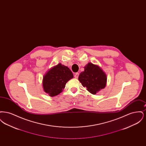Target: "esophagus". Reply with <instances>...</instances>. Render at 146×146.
I'll return each mask as SVG.
<instances>
[{
	"instance_id": "esophagus-1",
	"label": "esophagus",
	"mask_w": 146,
	"mask_h": 146,
	"mask_svg": "<svg viewBox=\"0 0 146 146\" xmlns=\"http://www.w3.org/2000/svg\"><path fill=\"white\" fill-rule=\"evenodd\" d=\"M79 76V73H76L75 74H74V77L76 78H78Z\"/></svg>"
}]
</instances>
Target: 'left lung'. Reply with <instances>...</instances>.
<instances>
[{
  "instance_id": "1",
  "label": "left lung",
  "mask_w": 146,
  "mask_h": 146,
  "mask_svg": "<svg viewBox=\"0 0 146 146\" xmlns=\"http://www.w3.org/2000/svg\"><path fill=\"white\" fill-rule=\"evenodd\" d=\"M78 80L87 90L95 95L105 88L107 76L99 66L90 62L85 66L84 71L80 73Z\"/></svg>"
}]
</instances>
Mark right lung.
<instances>
[{
	"label": "right lung",
	"mask_w": 146,
	"mask_h": 146,
	"mask_svg": "<svg viewBox=\"0 0 146 146\" xmlns=\"http://www.w3.org/2000/svg\"><path fill=\"white\" fill-rule=\"evenodd\" d=\"M73 78L70 68L59 63L48 70L43 77L44 90L51 97L57 96L62 92L66 83Z\"/></svg>",
	"instance_id": "add662e5"
}]
</instances>
